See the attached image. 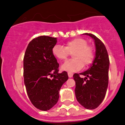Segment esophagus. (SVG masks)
<instances>
[{
  "mask_svg": "<svg viewBox=\"0 0 125 125\" xmlns=\"http://www.w3.org/2000/svg\"><path fill=\"white\" fill-rule=\"evenodd\" d=\"M68 76H69V78H72V77H73V74L72 73H68Z\"/></svg>",
  "mask_w": 125,
  "mask_h": 125,
  "instance_id": "34e87169",
  "label": "esophagus"
}]
</instances>
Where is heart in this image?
<instances>
[{"label": "heart", "instance_id": "heart-1", "mask_svg": "<svg viewBox=\"0 0 125 125\" xmlns=\"http://www.w3.org/2000/svg\"><path fill=\"white\" fill-rule=\"evenodd\" d=\"M53 56L60 61H64L73 54V59L68 61L61 66V69L72 73L80 70L83 66L91 64L94 59L93 48L88 45L86 39L76 38L66 43L65 47L60 45H55L52 49Z\"/></svg>", "mask_w": 125, "mask_h": 125}]
</instances>
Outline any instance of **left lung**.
Returning a JSON list of instances; mask_svg holds the SVG:
<instances>
[{
	"label": "left lung",
	"instance_id": "left-lung-1",
	"mask_svg": "<svg viewBox=\"0 0 125 125\" xmlns=\"http://www.w3.org/2000/svg\"><path fill=\"white\" fill-rule=\"evenodd\" d=\"M94 39L95 57L90 68L81 73H75V95L80 104L88 110L99 106L105 97L108 85L110 60L106 47L100 39L92 34L85 33ZM86 77L81 78L79 74Z\"/></svg>",
	"mask_w": 125,
	"mask_h": 125
}]
</instances>
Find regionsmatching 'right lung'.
I'll return each instance as SVG.
<instances>
[{"label":"right lung","instance_id":"add662e5","mask_svg":"<svg viewBox=\"0 0 125 125\" xmlns=\"http://www.w3.org/2000/svg\"><path fill=\"white\" fill-rule=\"evenodd\" d=\"M57 38L42 36L33 39L24 57V79L29 100L34 106L47 111L57 103L59 90L68 79L59 73V64L52 52ZM51 77H52V79Z\"/></svg>","mask_w":125,"mask_h":125}]
</instances>
